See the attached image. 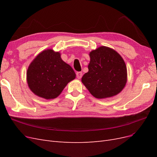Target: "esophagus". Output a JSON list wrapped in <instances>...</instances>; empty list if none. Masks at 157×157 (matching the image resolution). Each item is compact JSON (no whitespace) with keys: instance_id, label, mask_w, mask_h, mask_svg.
I'll list each match as a JSON object with an SVG mask.
<instances>
[{"instance_id":"esophagus-1","label":"esophagus","mask_w":157,"mask_h":157,"mask_svg":"<svg viewBox=\"0 0 157 157\" xmlns=\"http://www.w3.org/2000/svg\"><path fill=\"white\" fill-rule=\"evenodd\" d=\"M76 75H77V78L80 79L82 77V72H77V73H76Z\"/></svg>"}]
</instances>
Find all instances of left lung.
<instances>
[{
    "label": "left lung",
    "instance_id": "obj_1",
    "mask_svg": "<svg viewBox=\"0 0 157 157\" xmlns=\"http://www.w3.org/2000/svg\"><path fill=\"white\" fill-rule=\"evenodd\" d=\"M88 72L82 82L95 98L103 99L119 94L127 82V69L124 59L117 52L100 46L90 52Z\"/></svg>",
    "mask_w": 157,
    "mask_h": 157
}]
</instances>
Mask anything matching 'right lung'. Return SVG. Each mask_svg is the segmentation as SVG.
I'll use <instances>...</instances> for the list:
<instances>
[{"mask_svg": "<svg viewBox=\"0 0 157 157\" xmlns=\"http://www.w3.org/2000/svg\"><path fill=\"white\" fill-rule=\"evenodd\" d=\"M76 75L69 65L61 59L58 52L42 51L33 60L27 71V81L36 96L46 99H54Z\"/></svg>", "mask_w": 157, "mask_h": 157, "instance_id": "obj_1", "label": "right lung"}]
</instances>
